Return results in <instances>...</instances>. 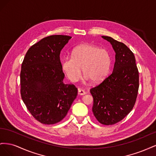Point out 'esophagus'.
<instances>
[{
  "label": "esophagus",
  "mask_w": 156,
  "mask_h": 156,
  "mask_svg": "<svg viewBox=\"0 0 156 156\" xmlns=\"http://www.w3.org/2000/svg\"><path fill=\"white\" fill-rule=\"evenodd\" d=\"M78 94L80 96H83V95H84V94H86V92H84L83 90H82V89H79Z\"/></svg>",
  "instance_id": "obj_1"
}]
</instances>
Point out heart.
Returning <instances> with one entry per match:
<instances>
[{
  "mask_svg": "<svg viewBox=\"0 0 156 156\" xmlns=\"http://www.w3.org/2000/svg\"><path fill=\"white\" fill-rule=\"evenodd\" d=\"M112 57L107 50L91 44H83L75 48L72 56H66L62 60V69L68 79L77 82L82 74L87 81L94 83L102 82L110 72Z\"/></svg>",
  "mask_w": 156,
  "mask_h": 156,
  "instance_id": "b5f03b06",
  "label": "heart"
}]
</instances>
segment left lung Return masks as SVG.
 <instances>
[{
  "label": "left lung",
  "mask_w": 156,
  "mask_h": 156,
  "mask_svg": "<svg viewBox=\"0 0 156 156\" xmlns=\"http://www.w3.org/2000/svg\"><path fill=\"white\" fill-rule=\"evenodd\" d=\"M101 37L110 42L116 53L114 68L90 92L94 99V116L100 123L108 126L123 120L133 108L138 94L139 75L133 52L111 37Z\"/></svg>",
  "instance_id": "obj_1"
}]
</instances>
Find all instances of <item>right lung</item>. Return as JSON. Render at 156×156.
<instances>
[{
  "label": "right lung",
  "mask_w": 156,
  "mask_h": 156,
  "mask_svg": "<svg viewBox=\"0 0 156 156\" xmlns=\"http://www.w3.org/2000/svg\"><path fill=\"white\" fill-rule=\"evenodd\" d=\"M71 38L64 35L45 37L30 47L22 62L21 98L33 117L43 124L64 119L77 95L74 84L63 82L60 60L61 50Z\"/></svg>",
  "instance_id": "add662e5"
}]
</instances>
